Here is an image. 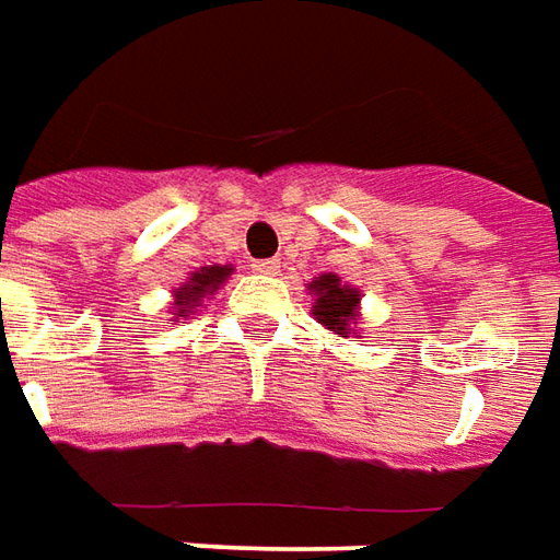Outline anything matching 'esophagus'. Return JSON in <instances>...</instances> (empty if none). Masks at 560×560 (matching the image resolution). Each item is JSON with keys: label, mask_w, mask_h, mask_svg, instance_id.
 <instances>
[{"label": "esophagus", "mask_w": 560, "mask_h": 560, "mask_svg": "<svg viewBox=\"0 0 560 560\" xmlns=\"http://www.w3.org/2000/svg\"><path fill=\"white\" fill-rule=\"evenodd\" d=\"M253 271L261 273V277H277L280 273V261L277 259H261L253 265Z\"/></svg>", "instance_id": "1"}]
</instances>
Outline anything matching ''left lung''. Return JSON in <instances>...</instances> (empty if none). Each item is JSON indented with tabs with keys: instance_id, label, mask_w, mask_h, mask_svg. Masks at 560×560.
Masks as SVG:
<instances>
[{
	"instance_id": "8db88e82",
	"label": "left lung",
	"mask_w": 560,
	"mask_h": 560,
	"mask_svg": "<svg viewBox=\"0 0 560 560\" xmlns=\"http://www.w3.org/2000/svg\"><path fill=\"white\" fill-rule=\"evenodd\" d=\"M313 295V319L337 337H362L359 316H362V289L343 283L337 273H319L307 283Z\"/></svg>"
}]
</instances>
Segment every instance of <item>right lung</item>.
Instances as JSON below:
<instances>
[{"label":"right lung","instance_id":"right-lung-1","mask_svg":"<svg viewBox=\"0 0 560 560\" xmlns=\"http://www.w3.org/2000/svg\"><path fill=\"white\" fill-rule=\"evenodd\" d=\"M235 273L232 265H205L186 277V283L172 292V323L177 319H186V316H196V311L201 307V301L217 295V289L223 287L225 280Z\"/></svg>","mask_w":560,"mask_h":560}]
</instances>
